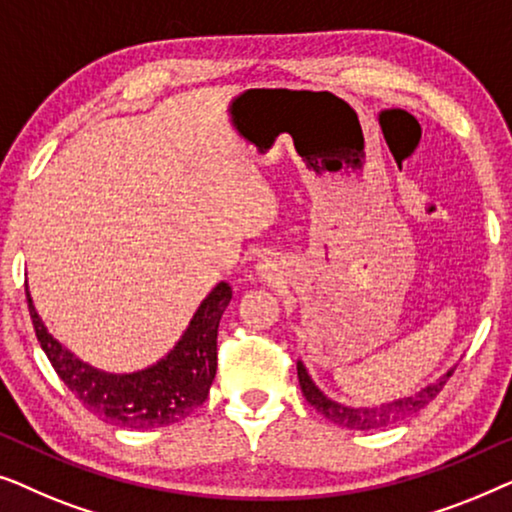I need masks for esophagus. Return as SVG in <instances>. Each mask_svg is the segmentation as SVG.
I'll return each mask as SVG.
<instances>
[{
  "label": "esophagus",
  "instance_id": "esophagus-1",
  "mask_svg": "<svg viewBox=\"0 0 512 512\" xmlns=\"http://www.w3.org/2000/svg\"><path fill=\"white\" fill-rule=\"evenodd\" d=\"M272 272H275V265H272L270 261H261L256 265V275L261 279H270Z\"/></svg>",
  "mask_w": 512,
  "mask_h": 512
}]
</instances>
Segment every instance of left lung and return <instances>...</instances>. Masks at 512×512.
<instances>
[{
    "label": "left lung",
    "mask_w": 512,
    "mask_h": 512,
    "mask_svg": "<svg viewBox=\"0 0 512 512\" xmlns=\"http://www.w3.org/2000/svg\"><path fill=\"white\" fill-rule=\"evenodd\" d=\"M452 373L454 368L447 370V373L443 377H438L436 382H431L429 387L417 391L415 396L398 398V401L377 405V408H347V405L331 401V398H328L324 391L312 382V377L307 375L303 361H298V382H300V389H303V396L307 398V403L314 405L317 412L331 419V422L347 426V429H356V431L382 429V426H391L401 422L405 417L415 415V412L426 408V405L440 394V389L445 387V382L450 380Z\"/></svg>",
    "instance_id": "8db88e82"
}]
</instances>
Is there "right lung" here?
<instances>
[{"mask_svg":"<svg viewBox=\"0 0 512 512\" xmlns=\"http://www.w3.org/2000/svg\"><path fill=\"white\" fill-rule=\"evenodd\" d=\"M34 333L67 389L90 412L125 429H158L179 422L207 401L216 375V335L233 289L219 282L202 300L177 345L153 366L128 375L97 370L46 331L25 284Z\"/></svg>","mask_w":512,"mask_h":512,"instance_id":"1","label":"right lung"}]
</instances>
